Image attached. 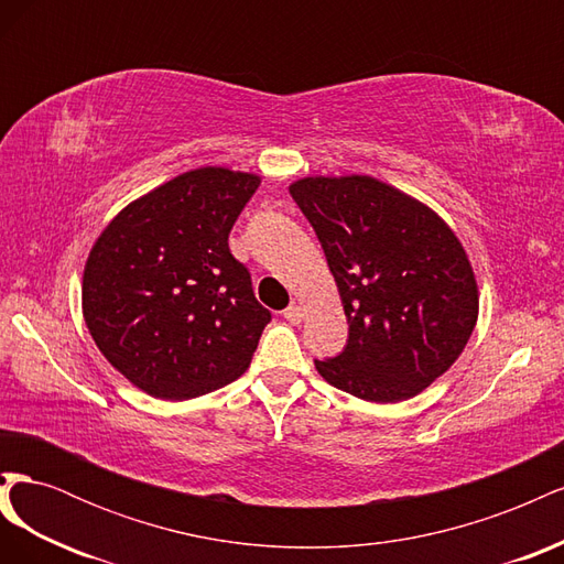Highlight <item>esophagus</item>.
Instances as JSON below:
<instances>
[{"instance_id":"1","label":"esophagus","mask_w":564,"mask_h":564,"mask_svg":"<svg viewBox=\"0 0 564 564\" xmlns=\"http://www.w3.org/2000/svg\"><path fill=\"white\" fill-rule=\"evenodd\" d=\"M284 317H286L289 322H292V324H299V322L305 317V311L301 308L299 303H292V305H289V308L284 311Z\"/></svg>"}]
</instances>
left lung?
Returning <instances> with one entry per match:
<instances>
[{
  "mask_svg": "<svg viewBox=\"0 0 564 564\" xmlns=\"http://www.w3.org/2000/svg\"><path fill=\"white\" fill-rule=\"evenodd\" d=\"M289 195L315 228L348 317L344 352L315 360L317 373L367 402L419 395L458 360L480 311L456 232L373 176H305Z\"/></svg>",
  "mask_w": 564,
  "mask_h": 564,
  "instance_id": "obj_1",
  "label": "left lung"
}]
</instances>
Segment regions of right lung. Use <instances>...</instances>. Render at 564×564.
Returning a JSON list of instances; mask_svg holds the SVG:
<instances>
[{"mask_svg":"<svg viewBox=\"0 0 564 564\" xmlns=\"http://www.w3.org/2000/svg\"><path fill=\"white\" fill-rule=\"evenodd\" d=\"M261 176L199 166L129 202L84 263L82 315L106 360L158 400L247 371L270 313L228 235Z\"/></svg>","mask_w":564,"mask_h":564,"instance_id":"add662e5","label":"right lung"}]
</instances>
